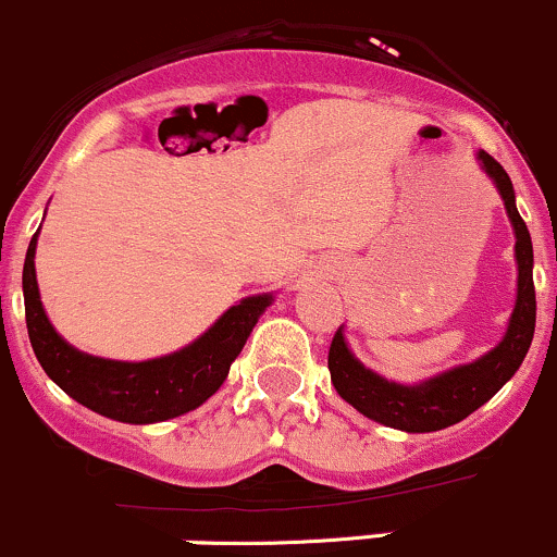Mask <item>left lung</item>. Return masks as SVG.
Listing matches in <instances>:
<instances>
[{
	"label": "left lung",
	"mask_w": 557,
	"mask_h": 557,
	"mask_svg": "<svg viewBox=\"0 0 557 557\" xmlns=\"http://www.w3.org/2000/svg\"><path fill=\"white\" fill-rule=\"evenodd\" d=\"M486 174L492 176L499 195L505 200L507 216L516 230V261H518V298L512 309L510 325L503 344L484 354L475 362L462 364L444 375L431 377L420 386H396L383 381L375 372L364 370L348 351L341 327L335 330L333 344L327 354V370L333 377V386L354 409L364 418L375 420L388 428H399L407 433L442 431V428L460 423L470 412L486 405L499 388L516 375L527 357L531 338H534L536 322V293L531 267H534V250H531V235L527 222L516 209V193L507 171L494 161L488 152H479Z\"/></svg>",
	"instance_id": "obj_1"
}]
</instances>
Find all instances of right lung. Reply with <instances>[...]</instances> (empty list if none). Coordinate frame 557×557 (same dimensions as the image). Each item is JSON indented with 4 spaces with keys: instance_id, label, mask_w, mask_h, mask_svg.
<instances>
[{
    "instance_id": "1",
    "label": "right lung",
    "mask_w": 557,
    "mask_h": 557,
    "mask_svg": "<svg viewBox=\"0 0 557 557\" xmlns=\"http://www.w3.org/2000/svg\"><path fill=\"white\" fill-rule=\"evenodd\" d=\"M36 235L30 237L23 264L26 327L36 359L78 405L121 423H161L203 405L222 386L261 311L272 304V296H250L224 311L222 320H216V325L195 344L150 362L89 357L65 344L41 309L34 269Z\"/></svg>"
}]
</instances>
